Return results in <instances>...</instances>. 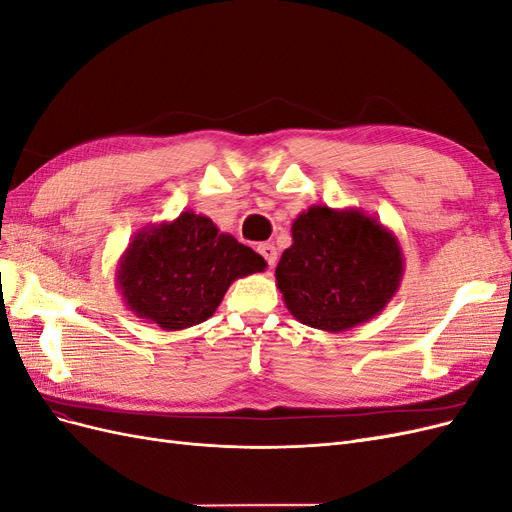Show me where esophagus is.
Segmentation results:
<instances>
[{
	"instance_id": "obj_1",
	"label": "esophagus",
	"mask_w": 512,
	"mask_h": 512,
	"mask_svg": "<svg viewBox=\"0 0 512 512\" xmlns=\"http://www.w3.org/2000/svg\"><path fill=\"white\" fill-rule=\"evenodd\" d=\"M258 254L267 260V265L273 269L275 267V262H277V250H275V245L273 243H260L258 247Z\"/></svg>"
}]
</instances>
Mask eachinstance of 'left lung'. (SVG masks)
I'll list each match as a JSON object with an SVG mask.
<instances>
[{"mask_svg": "<svg viewBox=\"0 0 512 512\" xmlns=\"http://www.w3.org/2000/svg\"><path fill=\"white\" fill-rule=\"evenodd\" d=\"M275 284L301 324L344 333L376 318L404 277L395 232L361 209L312 205L292 222Z\"/></svg>", "mask_w": 512, "mask_h": 512, "instance_id": "8db88e82", "label": "left lung"}]
</instances>
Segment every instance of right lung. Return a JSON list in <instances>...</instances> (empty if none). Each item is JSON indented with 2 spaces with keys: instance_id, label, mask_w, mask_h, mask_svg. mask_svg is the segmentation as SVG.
<instances>
[{
  "instance_id": "add662e5",
  "label": "right lung",
  "mask_w": 512,
  "mask_h": 512,
  "mask_svg": "<svg viewBox=\"0 0 512 512\" xmlns=\"http://www.w3.org/2000/svg\"><path fill=\"white\" fill-rule=\"evenodd\" d=\"M267 269V260L211 222L183 211L145 226L117 262V290L130 312L164 331H183L215 314L239 277Z\"/></svg>"
}]
</instances>
